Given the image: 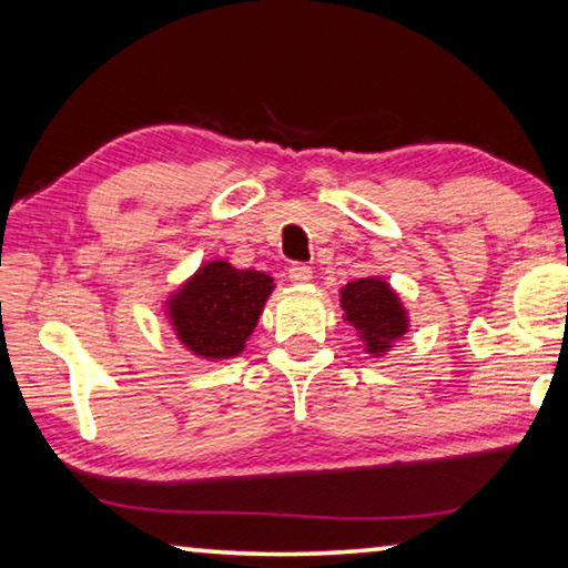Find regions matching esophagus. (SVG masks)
<instances>
[{"instance_id":"esophagus-1","label":"esophagus","mask_w":568,"mask_h":568,"mask_svg":"<svg viewBox=\"0 0 568 568\" xmlns=\"http://www.w3.org/2000/svg\"><path fill=\"white\" fill-rule=\"evenodd\" d=\"M287 277H291V283H295V285H305L313 281V267L295 263V265H291V270H287Z\"/></svg>"}]
</instances>
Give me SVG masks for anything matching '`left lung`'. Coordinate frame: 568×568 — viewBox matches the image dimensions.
<instances>
[{"mask_svg":"<svg viewBox=\"0 0 568 568\" xmlns=\"http://www.w3.org/2000/svg\"><path fill=\"white\" fill-rule=\"evenodd\" d=\"M344 321L356 328L368 356H384L409 331L407 308L379 275L358 277L341 287Z\"/></svg>","mask_w":568,"mask_h":568,"instance_id":"8db88e82","label":"left lung"}]
</instances>
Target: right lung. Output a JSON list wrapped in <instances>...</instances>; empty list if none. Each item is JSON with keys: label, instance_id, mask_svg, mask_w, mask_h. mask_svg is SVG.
<instances>
[{"label": "right lung", "instance_id": "add662e5", "mask_svg": "<svg viewBox=\"0 0 568 568\" xmlns=\"http://www.w3.org/2000/svg\"><path fill=\"white\" fill-rule=\"evenodd\" d=\"M273 291L263 270L210 260L169 295L164 308L179 344L204 362H224L245 351Z\"/></svg>", "mask_w": 568, "mask_h": 568}]
</instances>
